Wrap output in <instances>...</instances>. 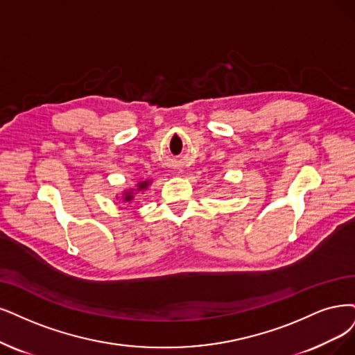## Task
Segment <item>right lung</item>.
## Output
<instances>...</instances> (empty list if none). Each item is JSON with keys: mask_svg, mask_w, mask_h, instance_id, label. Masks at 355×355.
<instances>
[{"mask_svg": "<svg viewBox=\"0 0 355 355\" xmlns=\"http://www.w3.org/2000/svg\"><path fill=\"white\" fill-rule=\"evenodd\" d=\"M150 182H152L150 180L139 181L137 184H136V189L128 190V191H124V193H123V202H133V199H135V193H133V191H144V190H146V189L149 187Z\"/></svg>", "mask_w": 355, "mask_h": 355, "instance_id": "add662e5", "label": "right lung"}]
</instances>
